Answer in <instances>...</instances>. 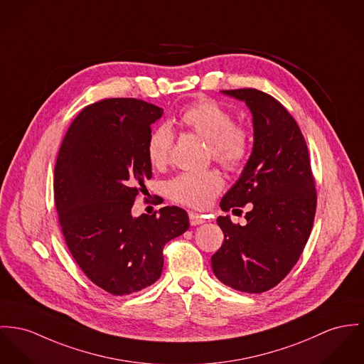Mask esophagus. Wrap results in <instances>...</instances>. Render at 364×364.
Listing matches in <instances>:
<instances>
[{
	"label": "esophagus",
	"mask_w": 364,
	"mask_h": 364,
	"mask_svg": "<svg viewBox=\"0 0 364 364\" xmlns=\"http://www.w3.org/2000/svg\"><path fill=\"white\" fill-rule=\"evenodd\" d=\"M190 223L191 225H198V224L205 223V219L200 216V215H198L196 212H190Z\"/></svg>",
	"instance_id": "1"
}]
</instances>
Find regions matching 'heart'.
Returning a JSON list of instances; mask_svg holds the SVG:
<instances>
[{
    "label": "heart",
    "mask_w": 364,
    "mask_h": 364,
    "mask_svg": "<svg viewBox=\"0 0 364 364\" xmlns=\"http://www.w3.org/2000/svg\"><path fill=\"white\" fill-rule=\"evenodd\" d=\"M180 123L208 141L212 158L224 168H241L251 148L248 130L232 123V116L223 105L210 98H202L188 105L181 114ZM174 134L171 127L164 123L156 126L146 142L151 164L162 168L168 162ZM223 177L208 170L202 173H183L168 183V196L183 205L205 209L223 190Z\"/></svg>",
    "instance_id": "obj_1"
}]
</instances>
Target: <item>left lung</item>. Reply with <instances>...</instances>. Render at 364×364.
I'll return each mask as SVG.
<instances>
[{
    "mask_svg": "<svg viewBox=\"0 0 364 364\" xmlns=\"http://www.w3.org/2000/svg\"><path fill=\"white\" fill-rule=\"evenodd\" d=\"M252 113L253 148L220 208L251 203L247 224L219 216L224 242L212 256L215 276L250 294L276 287L295 266L308 242L316 213V188L306 141L289 112L272 95L255 90H223Z\"/></svg>",
    "mask_w": 364,
    "mask_h": 364,
    "instance_id": "8db88e82",
    "label": "left lung"
}]
</instances>
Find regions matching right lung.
<instances>
[{"mask_svg": "<svg viewBox=\"0 0 364 364\" xmlns=\"http://www.w3.org/2000/svg\"><path fill=\"white\" fill-rule=\"evenodd\" d=\"M162 114L141 100H102L77 114L58 154L54 196L66 245L84 274L112 295L158 280L165 245L190 227L178 206L132 215L152 177L146 142Z\"/></svg>", "mask_w": 364, "mask_h": 364, "instance_id": "add662e5", "label": "right lung"}]
</instances>
